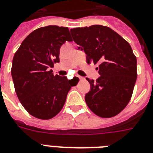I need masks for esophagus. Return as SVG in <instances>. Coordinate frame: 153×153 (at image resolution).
<instances>
[{"mask_svg": "<svg viewBox=\"0 0 153 153\" xmlns=\"http://www.w3.org/2000/svg\"><path fill=\"white\" fill-rule=\"evenodd\" d=\"M77 77H78V78H79V79H80V80H83V79H84L82 78V77H81V76H77Z\"/></svg>", "mask_w": 153, "mask_h": 153, "instance_id": "obj_1", "label": "esophagus"}]
</instances>
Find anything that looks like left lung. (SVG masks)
Segmentation results:
<instances>
[{"label": "left lung", "instance_id": "1", "mask_svg": "<svg viewBox=\"0 0 153 153\" xmlns=\"http://www.w3.org/2000/svg\"><path fill=\"white\" fill-rule=\"evenodd\" d=\"M73 40L86 53V61L99 64L96 81L87 80L90 91L85 100L97 116L109 118L124 110L137 79V59L130 44L115 31L100 25L71 29Z\"/></svg>", "mask_w": 153, "mask_h": 153}]
</instances>
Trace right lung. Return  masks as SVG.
Returning a JSON list of instances; mask_svg holds the SVG:
<instances>
[{
  "mask_svg": "<svg viewBox=\"0 0 153 153\" xmlns=\"http://www.w3.org/2000/svg\"><path fill=\"white\" fill-rule=\"evenodd\" d=\"M72 41L68 27L48 25L36 29L22 41L12 61L15 92L27 112L49 120L61 110L73 85L66 76L53 75L60 48Z\"/></svg>",
  "mask_w": 153,
  "mask_h": 153,
  "instance_id": "obj_1",
  "label": "right lung"
}]
</instances>
